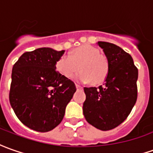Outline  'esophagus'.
I'll return each instance as SVG.
<instances>
[{
	"mask_svg": "<svg viewBox=\"0 0 153 153\" xmlns=\"http://www.w3.org/2000/svg\"><path fill=\"white\" fill-rule=\"evenodd\" d=\"M75 86H76V88H77V89H82V87H81L80 85H75Z\"/></svg>",
	"mask_w": 153,
	"mask_h": 153,
	"instance_id": "34e87169",
	"label": "esophagus"
}]
</instances>
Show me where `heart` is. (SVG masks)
<instances>
[{"mask_svg":"<svg viewBox=\"0 0 153 153\" xmlns=\"http://www.w3.org/2000/svg\"><path fill=\"white\" fill-rule=\"evenodd\" d=\"M75 79L81 82L91 81L98 85L106 79L110 63L105 55L100 54L98 48L90 45H82L73 50L69 56L60 57L56 62V69L63 76L71 79L75 73Z\"/></svg>","mask_w":153,"mask_h":153,"instance_id":"heart-1","label":"heart"}]
</instances>
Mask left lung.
I'll use <instances>...</instances> for the list:
<instances>
[{"mask_svg": "<svg viewBox=\"0 0 153 153\" xmlns=\"http://www.w3.org/2000/svg\"><path fill=\"white\" fill-rule=\"evenodd\" d=\"M110 63L103 85L85 87L83 104L85 120L95 128L109 131L121 124L131 113L137 99L138 70L131 56L116 44L98 42Z\"/></svg>", "mask_w": 153, "mask_h": 153, "instance_id": "8db88e82", "label": "left lung"}]
</instances>
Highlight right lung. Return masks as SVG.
I'll list each match as a JSON object with an SVG mask.
<instances>
[{
	"label": "right lung",
	"instance_id": "right-lung-1",
	"mask_svg": "<svg viewBox=\"0 0 153 153\" xmlns=\"http://www.w3.org/2000/svg\"><path fill=\"white\" fill-rule=\"evenodd\" d=\"M64 53L51 48L26 52L13 65L9 100L25 126L40 132L55 128L76 91L72 80L56 71Z\"/></svg>",
	"mask_w": 153,
	"mask_h": 153
}]
</instances>
